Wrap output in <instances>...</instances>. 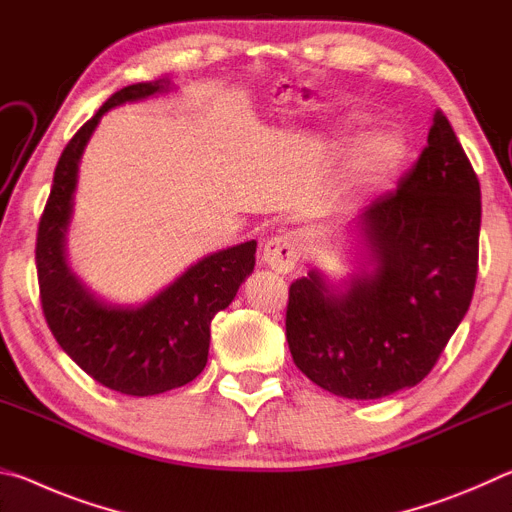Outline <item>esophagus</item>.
<instances>
[{
  "label": "esophagus",
  "instance_id": "esophagus-1",
  "mask_svg": "<svg viewBox=\"0 0 512 512\" xmlns=\"http://www.w3.org/2000/svg\"><path fill=\"white\" fill-rule=\"evenodd\" d=\"M302 250H305V237H302V232L289 230L266 241L262 259L275 273H291L298 264Z\"/></svg>",
  "mask_w": 512,
  "mask_h": 512
}]
</instances>
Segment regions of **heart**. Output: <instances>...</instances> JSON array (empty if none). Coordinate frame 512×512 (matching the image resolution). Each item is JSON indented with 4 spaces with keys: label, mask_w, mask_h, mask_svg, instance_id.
Returning <instances> with one entry per match:
<instances>
[{
    "label": "heart",
    "mask_w": 512,
    "mask_h": 512,
    "mask_svg": "<svg viewBox=\"0 0 512 512\" xmlns=\"http://www.w3.org/2000/svg\"><path fill=\"white\" fill-rule=\"evenodd\" d=\"M406 146L400 135L375 131L363 135L350 160V176L359 185H379L393 176L404 160Z\"/></svg>",
    "instance_id": "1"
}]
</instances>
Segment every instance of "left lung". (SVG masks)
<instances>
[{"label":"left lung","instance_id":"1","mask_svg":"<svg viewBox=\"0 0 512 512\" xmlns=\"http://www.w3.org/2000/svg\"><path fill=\"white\" fill-rule=\"evenodd\" d=\"M357 223L369 266L341 287L318 271L293 282L287 341L293 363L320 388L379 400L436 366L479 271V178L443 112L413 169Z\"/></svg>","mask_w":512,"mask_h":512}]
</instances>
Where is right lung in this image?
Listing matches in <instances>:
<instances>
[{"mask_svg": "<svg viewBox=\"0 0 512 512\" xmlns=\"http://www.w3.org/2000/svg\"><path fill=\"white\" fill-rule=\"evenodd\" d=\"M169 81L119 90L85 121L56 164L54 185L40 216L36 266L47 325L76 366L112 391L146 397L180 388L201 375L210 352V323L235 300L253 273L257 241L198 259L144 305H108L67 266V228L85 144L99 119L126 101L167 92Z\"/></svg>", "mask_w": 512, "mask_h": 512, "instance_id": "obj_1", "label": "right lung"}]
</instances>
